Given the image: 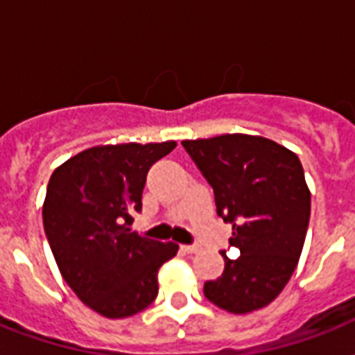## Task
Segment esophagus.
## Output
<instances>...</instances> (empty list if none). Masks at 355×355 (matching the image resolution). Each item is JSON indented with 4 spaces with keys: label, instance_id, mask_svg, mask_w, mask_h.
<instances>
[{
    "label": "esophagus",
    "instance_id": "obj_1",
    "mask_svg": "<svg viewBox=\"0 0 355 355\" xmlns=\"http://www.w3.org/2000/svg\"><path fill=\"white\" fill-rule=\"evenodd\" d=\"M180 248H182L184 252L191 254V252H197V250H199V245H182Z\"/></svg>",
    "mask_w": 355,
    "mask_h": 355
}]
</instances>
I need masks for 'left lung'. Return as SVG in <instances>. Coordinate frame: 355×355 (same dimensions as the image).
<instances>
[{
	"mask_svg": "<svg viewBox=\"0 0 355 355\" xmlns=\"http://www.w3.org/2000/svg\"><path fill=\"white\" fill-rule=\"evenodd\" d=\"M182 145L214 188L217 216L232 225L230 245L241 252L228 258L223 250L225 270L206 282L205 297L237 315L265 308L297 269L308 232L311 193L302 164L284 145L248 134Z\"/></svg>",
	"mask_w": 355,
	"mask_h": 355,
	"instance_id": "8db88e82",
	"label": "left lung"
}]
</instances>
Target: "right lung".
<instances>
[{
  "mask_svg": "<svg viewBox=\"0 0 355 355\" xmlns=\"http://www.w3.org/2000/svg\"><path fill=\"white\" fill-rule=\"evenodd\" d=\"M175 141L99 145L53 171L42 208L60 275L83 302L108 319L144 311L158 295V269L178 250L130 230L150 166Z\"/></svg>",
  "mask_w": 355,
  "mask_h": 355,
  "instance_id": "add662e5",
  "label": "right lung"
}]
</instances>
